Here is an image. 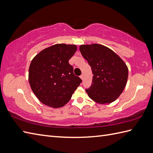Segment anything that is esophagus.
Wrapping results in <instances>:
<instances>
[{
	"mask_svg": "<svg viewBox=\"0 0 153 153\" xmlns=\"http://www.w3.org/2000/svg\"><path fill=\"white\" fill-rule=\"evenodd\" d=\"M80 77H81V79L83 80V79H84V76H83V74H81V75L80 76Z\"/></svg>",
	"mask_w": 153,
	"mask_h": 153,
	"instance_id": "34e87169",
	"label": "esophagus"
}]
</instances>
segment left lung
Returning a JSON list of instances; mask_svg holds the SVG:
<instances>
[{"instance_id":"left-lung-1","label":"left lung","mask_w":153,"mask_h":153,"mask_svg":"<svg viewBox=\"0 0 153 153\" xmlns=\"http://www.w3.org/2000/svg\"><path fill=\"white\" fill-rule=\"evenodd\" d=\"M79 50L94 75L91 87L85 89L88 97L101 104L114 102L126 85L128 70L125 62L111 49L100 44L81 45Z\"/></svg>"}]
</instances>
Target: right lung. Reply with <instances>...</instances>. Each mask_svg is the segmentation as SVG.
<instances>
[{
    "instance_id": "1",
    "label": "right lung",
    "mask_w": 153,
    "mask_h": 153,
    "mask_svg": "<svg viewBox=\"0 0 153 153\" xmlns=\"http://www.w3.org/2000/svg\"><path fill=\"white\" fill-rule=\"evenodd\" d=\"M76 50L75 45L55 44L32 60L28 81L32 91L44 104L53 108L62 107L82 82L74 75L73 66L68 62Z\"/></svg>"
}]
</instances>
